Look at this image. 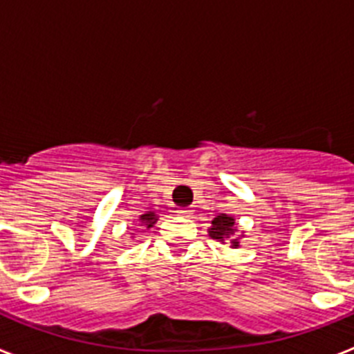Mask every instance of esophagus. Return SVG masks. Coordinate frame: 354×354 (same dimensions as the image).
I'll list each match as a JSON object with an SVG mask.
<instances>
[{
	"mask_svg": "<svg viewBox=\"0 0 354 354\" xmlns=\"http://www.w3.org/2000/svg\"><path fill=\"white\" fill-rule=\"evenodd\" d=\"M179 214H180V216H184V218H192V216H193V212L189 211V209H180V211H179Z\"/></svg>",
	"mask_w": 354,
	"mask_h": 354,
	"instance_id": "esophagus-1",
	"label": "esophagus"
}]
</instances>
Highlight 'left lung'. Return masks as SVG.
I'll return each mask as SVG.
<instances>
[{"label": "left lung", "instance_id": "left-lung-1", "mask_svg": "<svg viewBox=\"0 0 354 354\" xmlns=\"http://www.w3.org/2000/svg\"><path fill=\"white\" fill-rule=\"evenodd\" d=\"M211 223H212V227L209 228V236H211L212 239L221 241V243H223L225 239H230V237L234 236V232H236L232 216H228V214L216 216ZM230 241H232V246H239L237 239H230Z\"/></svg>", "mask_w": 354, "mask_h": 354}]
</instances>
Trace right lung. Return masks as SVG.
Segmentation results:
<instances>
[{
  "mask_svg": "<svg viewBox=\"0 0 354 354\" xmlns=\"http://www.w3.org/2000/svg\"><path fill=\"white\" fill-rule=\"evenodd\" d=\"M154 212H149V214H143L142 218H140V220L143 221V225H145L147 228H150L152 227V225H154V221H156V218H154Z\"/></svg>",
  "mask_w": 354,
  "mask_h": 354,
  "instance_id": "1",
  "label": "right lung"
}]
</instances>
